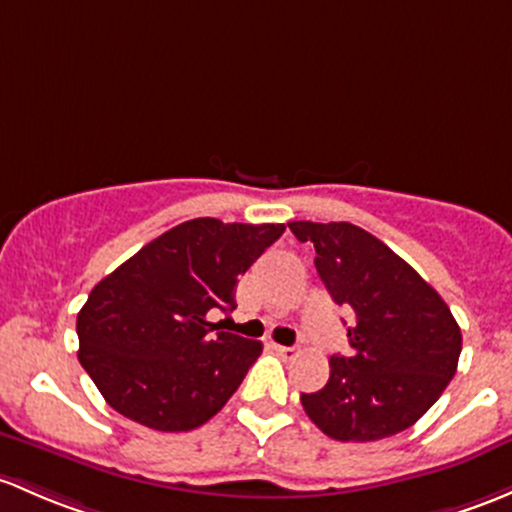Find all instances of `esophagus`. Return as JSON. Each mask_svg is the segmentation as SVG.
<instances>
[{
  "label": "esophagus",
  "mask_w": 512,
  "mask_h": 512,
  "mask_svg": "<svg viewBox=\"0 0 512 512\" xmlns=\"http://www.w3.org/2000/svg\"><path fill=\"white\" fill-rule=\"evenodd\" d=\"M270 348L277 355H282V358H294L297 355V348L294 346H282V343H270Z\"/></svg>",
  "instance_id": "esophagus-1"
}]
</instances>
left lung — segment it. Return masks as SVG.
Masks as SVG:
<instances>
[{"instance_id": "1", "label": "left lung", "mask_w": 512, "mask_h": 512, "mask_svg": "<svg viewBox=\"0 0 512 512\" xmlns=\"http://www.w3.org/2000/svg\"><path fill=\"white\" fill-rule=\"evenodd\" d=\"M338 306L353 311L351 353L331 355L321 390L301 395L311 422L336 441H375L412 427L446 390L461 328L446 301L375 235L353 223L294 220Z\"/></svg>"}]
</instances>
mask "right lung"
Returning a JSON list of instances; mask_svg holds the SVG:
<instances>
[{"mask_svg":"<svg viewBox=\"0 0 512 512\" xmlns=\"http://www.w3.org/2000/svg\"><path fill=\"white\" fill-rule=\"evenodd\" d=\"M284 233L282 223L193 218L100 279L80 309L78 360L107 405L157 432L206 424L238 390L262 343L220 331L238 277Z\"/></svg>","mask_w":512,"mask_h":512,"instance_id":"right-lung-1","label":"right lung"}]
</instances>
